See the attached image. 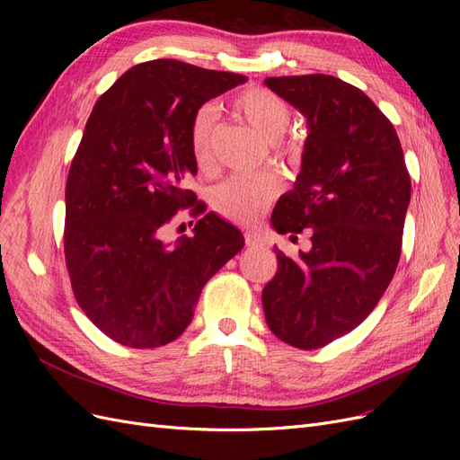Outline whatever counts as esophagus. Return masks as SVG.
I'll return each instance as SVG.
<instances>
[{"label":"esophagus","mask_w":460,"mask_h":460,"mask_svg":"<svg viewBox=\"0 0 460 460\" xmlns=\"http://www.w3.org/2000/svg\"><path fill=\"white\" fill-rule=\"evenodd\" d=\"M243 238H245V243H247L249 247L264 245V240L261 238V235H259L257 232H245V234H243Z\"/></svg>","instance_id":"1"}]
</instances>
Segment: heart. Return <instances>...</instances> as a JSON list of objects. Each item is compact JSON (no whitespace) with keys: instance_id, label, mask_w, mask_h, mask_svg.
I'll list each match as a JSON object with an SVG mask.
<instances>
[{"instance_id":"b5f03b06","label":"heart","mask_w":460,"mask_h":460,"mask_svg":"<svg viewBox=\"0 0 460 460\" xmlns=\"http://www.w3.org/2000/svg\"><path fill=\"white\" fill-rule=\"evenodd\" d=\"M232 105L257 132L270 140L274 151L280 153L284 149L278 136L289 122L291 111L280 95L264 88H247L234 97ZM213 127L215 111L211 107H201L190 124V151L201 169L211 164L213 159ZM278 190L280 182L272 172L235 174L217 188L213 207L220 217L249 225L262 215Z\"/></svg>"}]
</instances>
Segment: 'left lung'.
Masks as SVG:
<instances>
[{
    "mask_svg": "<svg viewBox=\"0 0 460 460\" xmlns=\"http://www.w3.org/2000/svg\"><path fill=\"white\" fill-rule=\"evenodd\" d=\"M307 119L301 172L278 199L272 226L311 230V252L274 249L278 270L262 289L278 340L318 349L372 313L395 274L411 176L394 124L358 88L330 75L264 80Z\"/></svg>",
    "mask_w": 460,
    "mask_h": 460,
    "instance_id": "8db88e82",
    "label": "left lung"
}]
</instances>
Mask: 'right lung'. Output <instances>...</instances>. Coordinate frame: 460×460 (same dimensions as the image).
Instances as JSON below:
<instances>
[{
  "instance_id": "obj_1",
  "label": "right lung",
  "mask_w": 460,
  "mask_h": 460,
  "mask_svg": "<svg viewBox=\"0 0 460 460\" xmlns=\"http://www.w3.org/2000/svg\"><path fill=\"white\" fill-rule=\"evenodd\" d=\"M235 73L176 59L128 68L100 100L65 188V261L76 303L105 336L134 349L174 341L208 278L243 247L242 232L198 201L190 124ZM180 208L203 214L191 239L164 243Z\"/></svg>"
}]
</instances>
